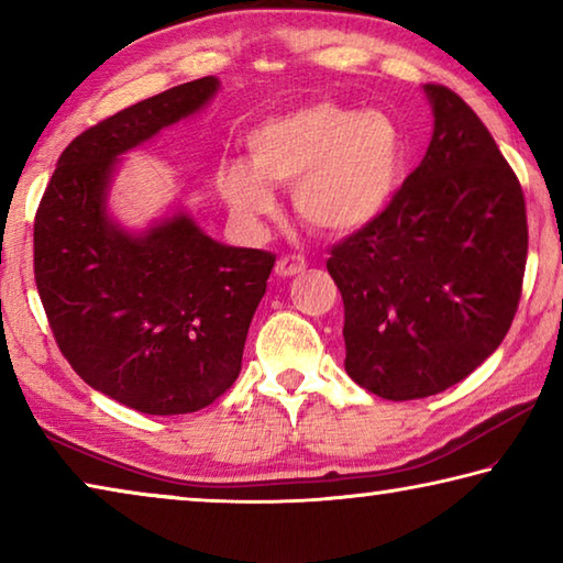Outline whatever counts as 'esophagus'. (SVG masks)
Returning <instances> with one entry per match:
<instances>
[{
    "mask_svg": "<svg viewBox=\"0 0 563 563\" xmlns=\"http://www.w3.org/2000/svg\"><path fill=\"white\" fill-rule=\"evenodd\" d=\"M305 268H308V263H305L300 255H283V258L275 263V273H278L280 278H292V275L302 273Z\"/></svg>",
    "mask_w": 563,
    "mask_h": 563,
    "instance_id": "34e87169",
    "label": "esophagus"
}]
</instances>
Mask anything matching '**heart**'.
Wrapping results in <instances>:
<instances>
[{
  "label": "heart",
  "mask_w": 563,
  "mask_h": 563,
  "mask_svg": "<svg viewBox=\"0 0 563 563\" xmlns=\"http://www.w3.org/2000/svg\"><path fill=\"white\" fill-rule=\"evenodd\" d=\"M247 164L225 161L216 184L238 223L255 228L275 213L271 186L292 188L305 225L332 238L355 235L393 211L409 154L399 123L383 111L312 101L275 113L245 136Z\"/></svg>",
  "instance_id": "1"
}]
</instances>
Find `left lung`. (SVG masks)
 I'll use <instances>...</instances> for the list:
<instances>
[{
    "instance_id": "8db88e82",
    "label": "left lung",
    "mask_w": 563,
    "mask_h": 563,
    "mask_svg": "<svg viewBox=\"0 0 563 563\" xmlns=\"http://www.w3.org/2000/svg\"><path fill=\"white\" fill-rule=\"evenodd\" d=\"M430 148L383 221L332 247L345 369L393 402L462 383L501 345L521 298L527 206L479 117L424 84Z\"/></svg>"
}]
</instances>
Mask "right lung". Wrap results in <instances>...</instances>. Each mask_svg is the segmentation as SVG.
<instances>
[{"mask_svg":"<svg viewBox=\"0 0 563 563\" xmlns=\"http://www.w3.org/2000/svg\"><path fill=\"white\" fill-rule=\"evenodd\" d=\"M221 89L180 84L64 148L34 221V278L56 345L84 383L144 415L198 412L241 375L275 255L208 235L184 206L141 231L109 196L121 161Z\"/></svg>","mask_w":563,"mask_h":563,"instance_id":"obj_1","label":"right lung"}]
</instances>
